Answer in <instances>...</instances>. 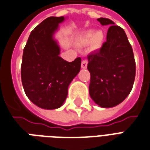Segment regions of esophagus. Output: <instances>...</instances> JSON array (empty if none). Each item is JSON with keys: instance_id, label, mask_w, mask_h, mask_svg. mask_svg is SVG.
I'll return each instance as SVG.
<instances>
[{"instance_id": "34e87169", "label": "esophagus", "mask_w": 150, "mask_h": 150, "mask_svg": "<svg viewBox=\"0 0 150 150\" xmlns=\"http://www.w3.org/2000/svg\"><path fill=\"white\" fill-rule=\"evenodd\" d=\"M87 64H88V61L86 60H83V61L81 62V68H82V69H86Z\"/></svg>"}]
</instances>
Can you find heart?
I'll use <instances>...</instances> for the list:
<instances>
[{"label": "heart", "instance_id": "heart-1", "mask_svg": "<svg viewBox=\"0 0 150 150\" xmlns=\"http://www.w3.org/2000/svg\"><path fill=\"white\" fill-rule=\"evenodd\" d=\"M103 34L102 31H96L94 33V30H88L82 35L80 41L82 44H86L92 41V44L94 47H99L103 41Z\"/></svg>", "mask_w": 150, "mask_h": 150}]
</instances>
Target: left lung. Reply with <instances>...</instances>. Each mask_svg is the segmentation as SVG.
<instances>
[{
    "instance_id": "left-lung-1",
    "label": "left lung",
    "mask_w": 150,
    "mask_h": 150,
    "mask_svg": "<svg viewBox=\"0 0 150 150\" xmlns=\"http://www.w3.org/2000/svg\"><path fill=\"white\" fill-rule=\"evenodd\" d=\"M109 25L107 41L100 49L88 55L90 73V95L101 107H112L122 103L131 92L136 75V62L131 44L120 26L111 20L98 18Z\"/></svg>"
}]
</instances>
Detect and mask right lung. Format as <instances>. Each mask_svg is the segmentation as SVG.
<instances>
[{
	"mask_svg": "<svg viewBox=\"0 0 150 150\" xmlns=\"http://www.w3.org/2000/svg\"><path fill=\"white\" fill-rule=\"evenodd\" d=\"M64 17H49L33 30L23 50L21 77L30 100L43 109L62 106L68 87L81 69V59H62L52 35Z\"/></svg>",
	"mask_w": 150,
	"mask_h": 150,
	"instance_id": "obj_1",
	"label": "right lung"
}]
</instances>
